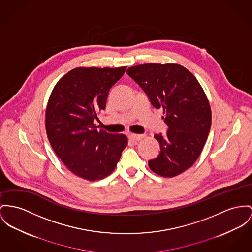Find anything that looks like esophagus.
Returning a JSON list of instances; mask_svg holds the SVG:
<instances>
[{"mask_svg":"<svg viewBox=\"0 0 252 252\" xmlns=\"http://www.w3.org/2000/svg\"><path fill=\"white\" fill-rule=\"evenodd\" d=\"M142 137H143V135H142V134H132L129 135V138H130L132 141H134V142H136V141L141 140V139H142Z\"/></svg>","mask_w":252,"mask_h":252,"instance_id":"obj_1","label":"esophagus"}]
</instances>
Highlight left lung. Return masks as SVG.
I'll use <instances>...</instances> for the list:
<instances>
[{"label":"left lung","mask_w":252,"mask_h":252,"mask_svg":"<svg viewBox=\"0 0 252 252\" xmlns=\"http://www.w3.org/2000/svg\"><path fill=\"white\" fill-rule=\"evenodd\" d=\"M127 73L145 92L151 104L163 109L168 131L155 134L160 152L148 161L157 175L172 178L191 167L201 155L211 127V109L197 78L179 64L149 63Z\"/></svg>","instance_id":"obj_1"}]
</instances>
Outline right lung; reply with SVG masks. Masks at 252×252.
<instances>
[{"label": "right lung", "mask_w": 252, "mask_h": 252, "mask_svg": "<svg viewBox=\"0 0 252 252\" xmlns=\"http://www.w3.org/2000/svg\"><path fill=\"white\" fill-rule=\"evenodd\" d=\"M126 67L73 68L54 86L48 101L46 131L51 147L70 172L87 181L109 176L128 144L125 134L97 130L94 123Z\"/></svg>", "instance_id": "right-lung-1"}]
</instances>
